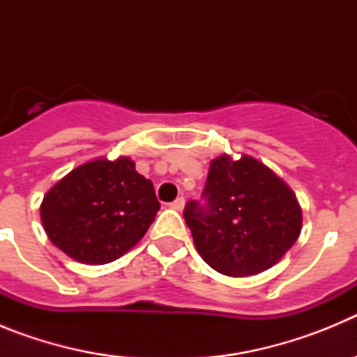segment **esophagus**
Listing matches in <instances>:
<instances>
[{
	"label": "esophagus",
	"mask_w": 357,
	"mask_h": 357,
	"mask_svg": "<svg viewBox=\"0 0 357 357\" xmlns=\"http://www.w3.org/2000/svg\"><path fill=\"white\" fill-rule=\"evenodd\" d=\"M184 204H185L184 197H178V198H175L172 204H169V207H172V209H175V211H182V209H184Z\"/></svg>",
	"instance_id": "1"
}]
</instances>
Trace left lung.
I'll use <instances>...</instances> for the list:
<instances>
[{
  "mask_svg": "<svg viewBox=\"0 0 357 357\" xmlns=\"http://www.w3.org/2000/svg\"><path fill=\"white\" fill-rule=\"evenodd\" d=\"M184 220L202 259L232 277L264 272L293 247L302 211L291 189L259 160L222 155L211 162L202 202Z\"/></svg>",
  "mask_w": 357,
  "mask_h": 357,
  "instance_id": "left-lung-1",
  "label": "left lung"
}]
</instances>
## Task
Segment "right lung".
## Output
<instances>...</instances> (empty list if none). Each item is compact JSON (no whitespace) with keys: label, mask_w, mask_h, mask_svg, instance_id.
Masks as SVG:
<instances>
[{"label":"right lung","mask_w":357,"mask_h":357,"mask_svg":"<svg viewBox=\"0 0 357 357\" xmlns=\"http://www.w3.org/2000/svg\"><path fill=\"white\" fill-rule=\"evenodd\" d=\"M160 204L127 157L82 164L50 189L40 206L48 238L87 264L121 257L146 234Z\"/></svg>","instance_id":"1"}]
</instances>
